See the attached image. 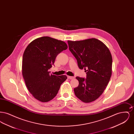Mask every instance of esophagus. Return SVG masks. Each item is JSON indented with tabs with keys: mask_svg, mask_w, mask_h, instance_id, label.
<instances>
[{
	"mask_svg": "<svg viewBox=\"0 0 134 134\" xmlns=\"http://www.w3.org/2000/svg\"><path fill=\"white\" fill-rule=\"evenodd\" d=\"M67 78H68V79H74V77L67 76Z\"/></svg>",
	"mask_w": 134,
	"mask_h": 134,
	"instance_id": "34e87169",
	"label": "esophagus"
}]
</instances>
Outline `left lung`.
<instances>
[{
  "mask_svg": "<svg viewBox=\"0 0 134 134\" xmlns=\"http://www.w3.org/2000/svg\"><path fill=\"white\" fill-rule=\"evenodd\" d=\"M69 50L77 59L79 69L86 72V78H76L78 86L74 89L77 97L83 102H93L101 96L112 73V56L108 47L95 38L68 41Z\"/></svg>",
  "mask_w": 134,
  "mask_h": 134,
  "instance_id": "obj_1",
  "label": "left lung"
}]
</instances>
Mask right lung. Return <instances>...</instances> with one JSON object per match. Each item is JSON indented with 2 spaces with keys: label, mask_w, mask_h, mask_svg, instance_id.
Wrapping results in <instances>:
<instances>
[{
  "label": "right lung",
  "mask_w": 134,
  "mask_h": 134,
  "mask_svg": "<svg viewBox=\"0 0 134 134\" xmlns=\"http://www.w3.org/2000/svg\"><path fill=\"white\" fill-rule=\"evenodd\" d=\"M62 41L43 37L31 42L24 51L22 74L30 92L38 101H50L57 94L61 85L67 79L66 75L50 74L58 55L67 49Z\"/></svg>",
  "instance_id": "obj_1"
}]
</instances>
